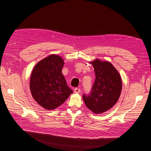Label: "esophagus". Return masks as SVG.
Masks as SVG:
<instances>
[{
    "instance_id": "34e87169",
    "label": "esophagus",
    "mask_w": 151,
    "mask_h": 151,
    "mask_svg": "<svg viewBox=\"0 0 151 151\" xmlns=\"http://www.w3.org/2000/svg\"><path fill=\"white\" fill-rule=\"evenodd\" d=\"M74 92L76 93H78L81 92V90H80V89H79V88H75L74 89Z\"/></svg>"
}]
</instances>
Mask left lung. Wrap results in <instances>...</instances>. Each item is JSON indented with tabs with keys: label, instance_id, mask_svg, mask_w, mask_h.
Instances as JSON below:
<instances>
[{
	"label": "left lung",
	"instance_id": "obj_1",
	"mask_svg": "<svg viewBox=\"0 0 151 151\" xmlns=\"http://www.w3.org/2000/svg\"><path fill=\"white\" fill-rule=\"evenodd\" d=\"M93 65L96 80L91 92L83 95L86 106L95 114L104 113L113 107L121 96L122 84L118 71L109 62L96 59Z\"/></svg>",
	"mask_w": 151,
	"mask_h": 151
}]
</instances>
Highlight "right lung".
Here are the masks:
<instances>
[{
  "label": "right lung",
  "instance_id": "obj_1",
  "mask_svg": "<svg viewBox=\"0 0 151 151\" xmlns=\"http://www.w3.org/2000/svg\"><path fill=\"white\" fill-rule=\"evenodd\" d=\"M63 64L61 57L52 54L38 62L32 72L30 80L32 96L45 109H55L73 93L62 73Z\"/></svg>",
  "mask_w": 151,
  "mask_h": 151
}]
</instances>
